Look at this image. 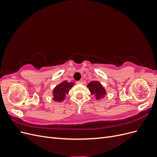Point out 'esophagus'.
I'll return each instance as SVG.
<instances>
[{
	"label": "esophagus",
	"mask_w": 157,
	"mask_h": 157,
	"mask_svg": "<svg viewBox=\"0 0 157 157\" xmlns=\"http://www.w3.org/2000/svg\"><path fill=\"white\" fill-rule=\"evenodd\" d=\"M77 84H83V81H82V80H78V81H77Z\"/></svg>",
	"instance_id": "esophagus-1"
}]
</instances>
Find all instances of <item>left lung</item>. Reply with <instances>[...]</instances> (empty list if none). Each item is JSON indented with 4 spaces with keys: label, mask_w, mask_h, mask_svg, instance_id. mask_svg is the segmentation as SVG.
Instances as JSON below:
<instances>
[{
    "label": "left lung",
    "mask_w": 157,
    "mask_h": 157,
    "mask_svg": "<svg viewBox=\"0 0 157 157\" xmlns=\"http://www.w3.org/2000/svg\"><path fill=\"white\" fill-rule=\"evenodd\" d=\"M87 87L89 89L90 92L91 94L96 97L97 99H99L105 97L106 94V91L104 88L101 84L98 81H92L88 84Z\"/></svg>",
    "instance_id": "8db88e82"
}]
</instances>
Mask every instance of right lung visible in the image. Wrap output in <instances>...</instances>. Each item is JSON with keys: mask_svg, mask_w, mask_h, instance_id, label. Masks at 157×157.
Returning a JSON list of instances; mask_svg holds the SVG:
<instances>
[{"mask_svg": "<svg viewBox=\"0 0 157 157\" xmlns=\"http://www.w3.org/2000/svg\"><path fill=\"white\" fill-rule=\"evenodd\" d=\"M73 85L74 83L72 82H68L63 81L56 86L52 92L54 96V101L58 102L63 101L65 98L66 94L69 93L70 89L73 86Z\"/></svg>", "mask_w": 157, "mask_h": 157, "instance_id": "obj_1", "label": "right lung"}]
</instances>
